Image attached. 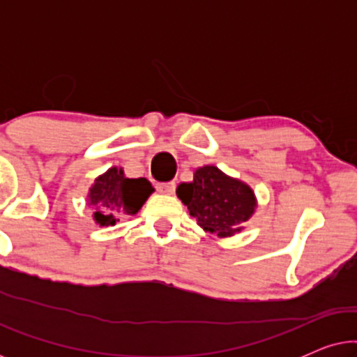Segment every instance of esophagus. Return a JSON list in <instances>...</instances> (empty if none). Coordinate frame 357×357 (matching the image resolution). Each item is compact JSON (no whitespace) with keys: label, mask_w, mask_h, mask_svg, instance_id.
I'll list each match as a JSON object with an SVG mask.
<instances>
[{"label":"esophagus","mask_w":357,"mask_h":357,"mask_svg":"<svg viewBox=\"0 0 357 357\" xmlns=\"http://www.w3.org/2000/svg\"><path fill=\"white\" fill-rule=\"evenodd\" d=\"M155 188H158V192H159V193L170 195V193H174V190H175V183H174V182H162V183H158V185H155Z\"/></svg>","instance_id":"34e87169"}]
</instances>
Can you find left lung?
I'll list each match as a JSON object with an SVG mask.
<instances>
[{
	"instance_id": "8db88e82",
	"label": "left lung",
	"mask_w": 357,
	"mask_h": 357,
	"mask_svg": "<svg viewBox=\"0 0 357 357\" xmlns=\"http://www.w3.org/2000/svg\"><path fill=\"white\" fill-rule=\"evenodd\" d=\"M177 197L188 208L198 226L218 237H231L242 231L257 208L253 190L214 165L195 170L190 183H180Z\"/></svg>"
}]
</instances>
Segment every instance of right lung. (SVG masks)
Returning a JSON list of instances; mask_svg holds the SVG:
<instances>
[{
    "mask_svg": "<svg viewBox=\"0 0 357 357\" xmlns=\"http://www.w3.org/2000/svg\"><path fill=\"white\" fill-rule=\"evenodd\" d=\"M153 192L149 180L126 178L123 169L112 167L96 178L87 199L99 226H115L121 216L138 213Z\"/></svg>",
    "mask_w": 357,
    "mask_h": 357,
    "instance_id": "1",
    "label": "right lung"
}]
</instances>
